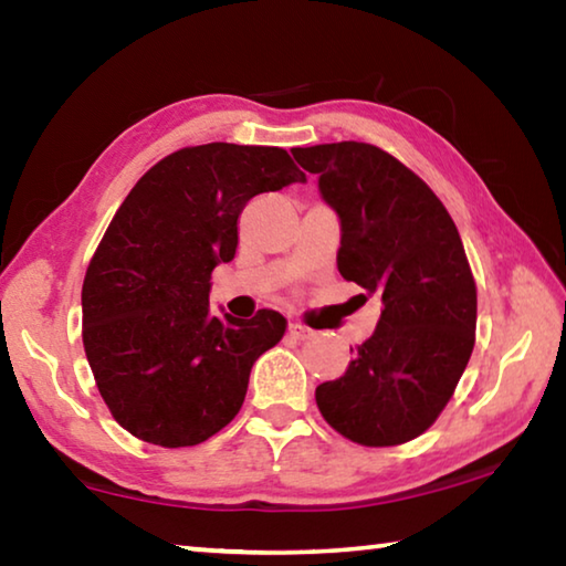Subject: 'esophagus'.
I'll return each instance as SVG.
<instances>
[{"instance_id": "esophagus-1", "label": "esophagus", "mask_w": 566, "mask_h": 566, "mask_svg": "<svg viewBox=\"0 0 566 566\" xmlns=\"http://www.w3.org/2000/svg\"><path fill=\"white\" fill-rule=\"evenodd\" d=\"M286 334H290L292 339H310L312 337V329L304 327V324H296V322H290L286 324Z\"/></svg>"}]
</instances>
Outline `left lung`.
I'll list each match as a JSON object with an SVG mask.
<instances>
[{"label":"left lung","instance_id":"left-lung-1","mask_svg":"<svg viewBox=\"0 0 566 566\" xmlns=\"http://www.w3.org/2000/svg\"><path fill=\"white\" fill-rule=\"evenodd\" d=\"M339 217L344 280L381 296V317L339 379L317 387L322 417L364 447H395L434 424L474 349L476 286L437 195L375 145L292 149Z\"/></svg>","mask_w":566,"mask_h":566}]
</instances>
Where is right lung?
Listing matches in <instances>:
<instances>
[{"mask_svg":"<svg viewBox=\"0 0 566 566\" xmlns=\"http://www.w3.org/2000/svg\"><path fill=\"white\" fill-rule=\"evenodd\" d=\"M306 181L280 147L209 142L157 161L124 199L82 284V339L112 417L137 439L195 447L242 409L252 364L286 319L212 312V270L262 191Z\"/></svg>","mask_w":566,"mask_h":566,"instance_id":"1","label":"right lung"}]
</instances>
